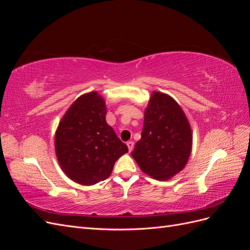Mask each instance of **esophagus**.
<instances>
[{
    "instance_id": "obj_1",
    "label": "esophagus",
    "mask_w": 250,
    "mask_h": 250,
    "mask_svg": "<svg viewBox=\"0 0 250 250\" xmlns=\"http://www.w3.org/2000/svg\"><path fill=\"white\" fill-rule=\"evenodd\" d=\"M126 145H127V147H128V150L130 151H132V149H133V146H134V143L132 142V141H128L127 143H126Z\"/></svg>"
}]
</instances>
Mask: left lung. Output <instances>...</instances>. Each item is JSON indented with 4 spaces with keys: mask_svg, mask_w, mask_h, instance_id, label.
Here are the masks:
<instances>
[{
    "mask_svg": "<svg viewBox=\"0 0 250 250\" xmlns=\"http://www.w3.org/2000/svg\"><path fill=\"white\" fill-rule=\"evenodd\" d=\"M192 144V128L183 108L171 96L154 90L145 109L141 140L131 152L140 169L156 180H168L186 167Z\"/></svg>",
    "mask_w": 250,
    "mask_h": 250,
    "instance_id": "obj_1",
    "label": "left lung"
}]
</instances>
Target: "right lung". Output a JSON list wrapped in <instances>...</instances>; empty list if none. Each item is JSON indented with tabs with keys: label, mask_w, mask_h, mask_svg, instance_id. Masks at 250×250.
<instances>
[{
	"label": "right lung",
	"mask_w": 250,
	"mask_h": 250,
	"mask_svg": "<svg viewBox=\"0 0 250 250\" xmlns=\"http://www.w3.org/2000/svg\"><path fill=\"white\" fill-rule=\"evenodd\" d=\"M106 104L98 92L83 94L65 111L55 132V152L65 175L82 186L110 176L119 157L128 152L106 123Z\"/></svg>",
	"instance_id": "right-lung-1"
}]
</instances>
